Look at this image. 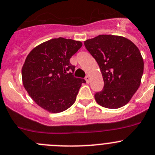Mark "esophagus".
<instances>
[{"mask_svg": "<svg viewBox=\"0 0 155 155\" xmlns=\"http://www.w3.org/2000/svg\"><path fill=\"white\" fill-rule=\"evenodd\" d=\"M85 79H86V82H87V83H89V81H90V76H86V78H85Z\"/></svg>", "mask_w": 155, "mask_h": 155, "instance_id": "esophagus-1", "label": "esophagus"}]
</instances>
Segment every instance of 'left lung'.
Instances as JSON below:
<instances>
[{"instance_id":"8db88e82","label":"left lung","mask_w":155,"mask_h":155,"mask_svg":"<svg viewBox=\"0 0 155 155\" xmlns=\"http://www.w3.org/2000/svg\"><path fill=\"white\" fill-rule=\"evenodd\" d=\"M99 66L104 88L95 99L107 108L126 105L141 84L144 61L134 43L121 36L99 35L84 42Z\"/></svg>"}]
</instances>
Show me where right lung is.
Returning <instances> with one entry per match:
<instances>
[{
  "mask_svg": "<svg viewBox=\"0 0 155 155\" xmlns=\"http://www.w3.org/2000/svg\"><path fill=\"white\" fill-rule=\"evenodd\" d=\"M82 42L60 37L34 47L22 67L24 88L36 104L52 113L63 112L76 99L85 79L76 78L69 60Z\"/></svg>",
  "mask_w": 155,
  "mask_h": 155,
  "instance_id": "right-lung-1",
  "label": "right lung"
}]
</instances>
